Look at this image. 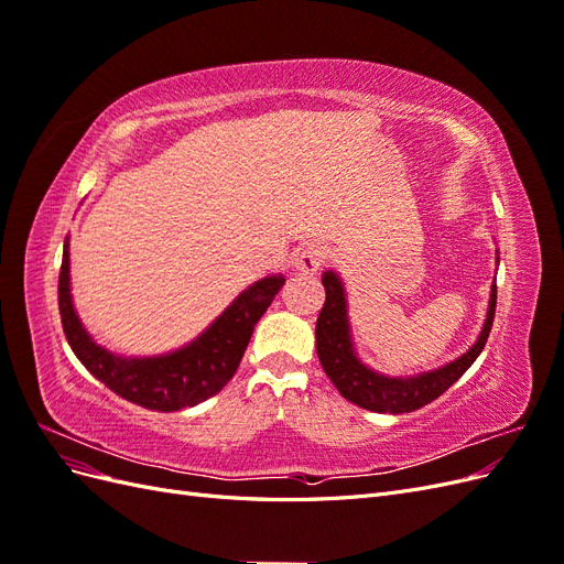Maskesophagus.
Instances as JSON below:
<instances>
[{
    "label": "esophagus",
    "instance_id": "1",
    "mask_svg": "<svg viewBox=\"0 0 564 564\" xmlns=\"http://www.w3.org/2000/svg\"><path fill=\"white\" fill-rule=\"evenodd\" d=\"M324 263H327V247L322 242H311L296 256V270L303 275H317Z\"/></svg>",
    "mask_w": 564,
    "mask_h": 564
}]
</instances>
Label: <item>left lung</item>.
<instances>
[{
	"label": "left lung",
	"instance_id": "left-lung-1",
	"mask_svg": "<svg viewBox=\"0 0 564 564\" xmlns=\"http://www.w3.org/2000/svg\"><path fill=\"white\" fill-rule=\"evenodd\" d=\"M322 284L327 299H324L315 324V346L322 369L327 371L336 390L348 402L377 414H409L437 400L442 392L464 377L468 367L477 360V355L482 352L491 332L494 311H497V280H494L482 332L464 355H458L456 360L437 369L414 373V377H388V373L367 367L355 350L346 286L338 272H324Z\"/></svg>",
	"mask_w": 564,
	"mask_h": 564
}]
</instances>
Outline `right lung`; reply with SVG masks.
Returning a JSON list of instances; mask_svg holds the SVG:
<instances>
[{
  "label": "right lung",
  "instance_id": "add662e5",
  "mask_svg": "<svg viewBox=\"0 0 564 564\" xmlns=\"http://www.w3.org/2000/svg\"><path fill=\"white\" fill-rule=\"evenodd\" d=\"M282 284V275L256 280L207 329L178 350L127 357L98 346L82 324L70 292V240L65 237L58 308L67 344L100 383H106L119 398L152 412H178L224 390L240 367L256 322L263 317Z\"/></svg>",
  "mask_w": 564,
  "mask_h": 564
}]
</instances>
